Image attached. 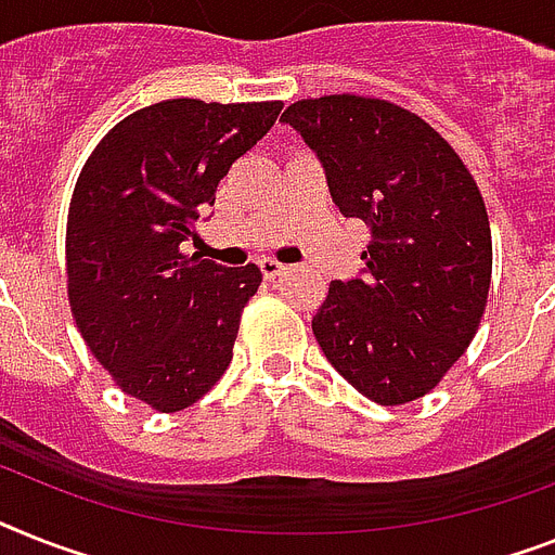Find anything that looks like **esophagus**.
<instances>
[{
    "instance_id": "obj_1",
    "label": "esophagus",
    "mask_w": 555,
    "mask_h": 555,
    "mask_svg": "<svg viewBox=\"0 0 555 555\" xmlns=\"http://www.w3.org/2000/svg\"><path fill=\"white\" fill-rule=\"evenodd\" d=\"M258 267H260V272H263V278H269V281H274L278 274L286 272V267H283L281 260H274V258H263Z\"/></svg>"
}]
</instances>
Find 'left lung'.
Masks as SVG:
<instances>
[{
	"mask_svg": "<svg viewBox=\"0 0 555 555\" xmlns=\"http://www.w3.org/2000/svg\"><path fill=\"white\" fill-rule=\"evenodd\" d=\"M281 121L318 153L340 212L371 227L363 278L332 281L311 332L371 402L420 400L465 354L488 306L482 192L431 124L386 99H300Z\"/></svg>",
	"mask_w": 555,
	"mask_h": 555,
	"instance_id": "left-lung-1",
	"label": "left lung"
}]
</instances>
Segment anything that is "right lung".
<instances>
[{"instance_id": "add662e5", "label": "right lung", "mask_w": 555, "mask_h": 555, "mask_svg": "<svg viewBox=\"0 0 555 555\" xmlns=\"http://www.w3.org/2000/svg\"><path fill=\"white\" fill-rule=\"evenodd\" d=\"M281 107L150 104L121 118L81 167L64 237L73 320L116 386L153 411L190 409L232 363L263 274L184 255L181 244Z\"/></svg>"}]
</instances>
